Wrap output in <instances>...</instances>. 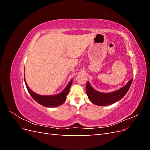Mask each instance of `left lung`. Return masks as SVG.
Returning <instances> with one entry per match:
<instances>
[{"instance_id":"8db88e82","label":"left lung","mask_w":150,"mask_h":150,"mask_svg":"<svg viewBox=\"0 0 150 150\" xmlns=\"http://www.w3.org/2000/svg\"><path fill=\"white\" fill-rule=\"evenodd\" d=\"M133 79L129 80L123 87L110 93H102L94 89L89 81L86 86V91L89 101L98 106H109L123 98L130 88Z\"/></svg>"}]
</instances>
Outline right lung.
Here are the masks:
<instances>
[{"label":"right lung","mask_w":150,"mask_h":150,"mask_svg":"<svg viewBox=\"0 0 150 150\" xmlns=\"http://www.w3.org/2000/svg\"><path fill=\"white\" fill-rule=\"evenodd\" d=\"M72 81H73L71 79L69 82V83L67 84L66 88L63 89V91H62L60 93L54 95H40L34 93L29 88L25 81L24 75V82L26 86V88L28 89V92L29 93L31 97L33 98L36 102L47 108L57 107L59 106H61V104L64 103V101L66 100L67 94L69 93Z\"/></svg>","instance_id":"obj_1"}]
</instances>
